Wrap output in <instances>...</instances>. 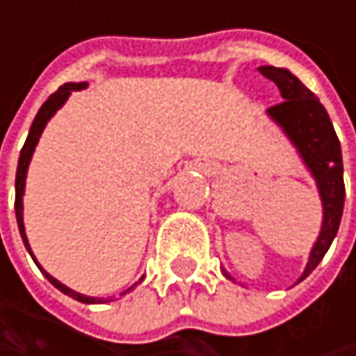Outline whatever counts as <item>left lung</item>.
I'll use <instances>...</instances> for the list:
<instances>
[{"label": "left lung", "instance_id": "left-lung-1", "mask_svg": "<svg viewBox=\"0 0 356 356\" xmlns=\"http://www.w3.org/2000/svg\"><path fill=\"white\" fill-rule=\"evenodd\" d=\"M259 72L272 80L284 103L270 107L266 115L282 129V134L297 148L305 169L318 185L321 200V229L314 248L309 251L307 266L297 282L305 280L321 261L330 249L342 218L344 208V179H342V150L327 111L320 99L286 67L261 65ZM222 274L233 280V276L222 268ZM235 282V280H233Z\"/></svg>", "mask_w": 356, "mask_h": 356}]
</instances>
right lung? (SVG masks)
<instances>
[{
  "instance_id": "right-lung-1",
  "label": "right lung",
  "mask_w": 356,
  "mask_h": 356,
  "mask_svg": "<svg viewBox=\"0 0 356 356\" xmlns=\"http://www.w3.org/2000/svg\"><path fill=\"white\" fill-rule=\"evenodd\" d=\"M86 86H88L86 82H67V84H63L57 92H53V95L42 103V107L38 108L35 121H33V125H31L29 138H26V142H24V148L20 150V159H18V171H16V220H18V229H20L22 241H24V245H26V249H29V253L33 255V259H35V264L38 266V270L44 274V278H47L55 289H59L63 295H67V297H72V299H76V301H80V303L95 305V303H108V301H115V297H88V295H82V293H78V291H74V289H70V286L61 284V282H59L57 278H53L47 270H42V266L36 261L35 253H33L31 243H29V237H26V229H24V202H22V197H24V189H26V173H29V165H31V161H33V154H35V148H36V144H38V140H40V134H42L44 125L49 123V119H51L59 108L65 105V101L70 99V95H72L74 90H82V88H86ZM142 280H144V276H142L138 282H134L131 286H127L125 291H121V293H119V297H123V295H127L129 291H134Z\"/></svg>"
}]
</instances>
